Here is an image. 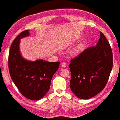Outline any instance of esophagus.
Segmentation results:
<instances>
[{"instance_id":"1","label":"esophagus","mask_w":120,"mask_h":120,"mask_svg":"<svg viewBox=\"0 0 120 120\" xmlns=\"http://www.w3.org/2000/svg\"><path fill=\"white\" fill-rule=\"evenodd\" d=\"M67 67V64L65 62H63V63H61V67L62 68H65Z\"/></svg>"}]
</instances>
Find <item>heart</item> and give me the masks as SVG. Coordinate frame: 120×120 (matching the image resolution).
Returning a JSON list of instances; mask_svg holds the SVG:
<instances>
[{
	"label": "heart",
	"mask_w": 120,
	"mask_h": 120,
	"mask_svg": "<svg viewBox=\"0 0 120 120\" xmlns=\"http://www.w3.org/2000/svg\"><path fill=\"white\" fill-rule=\"evenodd\" d=\"M71 44V42H68L66 43H64V45H61L60 46V49H65L67 48H68L69 46H70ZM82 49H83V45L82 44H79V45H78L77 46H76L75 47L73 48L71 51V54L72 56H76L78 55V54L81 53V51H82Z\"/></svg>",
	"instance_id": "1"
}]
</instances>
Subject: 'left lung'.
Listing matches in <instances>:
<instances>
[{
  "mask_svg": "<svg viewBox=\"0 0 120 120\" xmlns=\"http://www.w3.org/2000/svg\"><path fill=\"white\" fill-rule=\"evenodd\" d=\"M113 67L112 51L102 33L96 46L85 49L69 65L71 91L81 99H89L101 91Z\"/></svg>",
  "mask_w": 120,
  "mask_h": 120,
  "instance_id": "1",
  "label": "left lung"
}]
</instances>
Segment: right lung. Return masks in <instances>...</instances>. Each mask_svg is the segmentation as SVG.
<instances>
[{
  "label": "right lung",
  "mask_w": 120,
  "mask_h": 120,
  "mask_svg": "<svg viewBox=\"0 0 120 120\" xmlns=\"http://www.w3.org/2000/svg\"><path fill=\"white\" fill-rule=\"evenodd\" d=\"M29 30L21 32L15 38L9 49L8 68L13 83L23 96L38 100L50 88L52 78L59 69L60 62H49L38 59L30 61L22 56L20 40L30 35Z\"/></svg>",
  "instance_id": "obj_1"
}]
</instances>
